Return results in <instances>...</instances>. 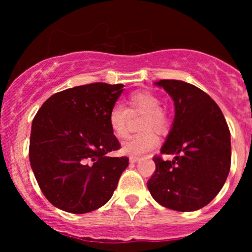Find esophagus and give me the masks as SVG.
<instances>
[{
    "label": "esophagus",
    "mask_w": 252,
    "mask_h": 252,
    "mask_svg": "<svg viewBox=\"0 0 252 252\" xmlns=\"http://www.w3.org/2000/svg\"><path fill=\"white\" fill-rule=\"evenodd\" d=\"M129 161H130V162H131V163L137 162V161H138V156H134V155L129 156Z\"/></svg>",
    "instance_id": "obj_1"
}]
</instances>
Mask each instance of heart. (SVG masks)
Masks as SVG:
<instances>
[{"label":"heart","mask_w":252,"mask_h":252,"mask_svg":"<svg viewBox=\"0 0 252 252\" xmlns=\"http://www.w3.org/2000/svg\"><path fill=\"white\" fill-rule=\"evenodd\" d=\"M128 109L118 103L112 105L108 115L109 126L118 138H126L129 134L130 114H144L140 122V126L143 130L130 136L128 141L123 143L122 148L126 154L141 155L158 146V137L152 128L163 131L168 126V117L166 111L161 108L158 97L147 90L132 92L128 97Z\"/></svg>","instance_id":"b5f03b06"}]
</instances>
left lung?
I'll list each match as a JSON object with an SVG mask.
<instances>
[{"label": "left lung", "mask_w": 252, "mask_h": 252, "mask_svg": "<svg viewBox=\"0 0 252 252\" xmlns=\"http://www.w3.org/2000/svg\"><path fill=\"white\" fill-rule=\"evenodd\" d=\"M175 105L172 130L161 154L153 158L155 172L147 182L153 198L167 209L190 212L206 206L224 186L231 166L230 130L220 108L206 92L182 80L156 83Z\"/></svg>", "instance_id": "obj_1"}]
</instances>
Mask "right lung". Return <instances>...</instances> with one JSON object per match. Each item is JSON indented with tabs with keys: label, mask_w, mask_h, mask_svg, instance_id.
<instances>
[{
	"label": "right lung",
	"mask_w": 252,
	"mask_h": 252,
	"mask_svg": "<svg viewBox=\"0 0 252 252\" xmlns=\"http://www.w3.org/2000/svg\"><path fill=\"white\" fill-rule=\"evenodd\" d=\"M122 84L92 83L57 92L32 123L30 161L52 205L82 215L110 200L129 158L108 154L121 148L109 126L110 109Z\"/></svg>",
	"instance_id": "obj_1"
}]
</instances>
